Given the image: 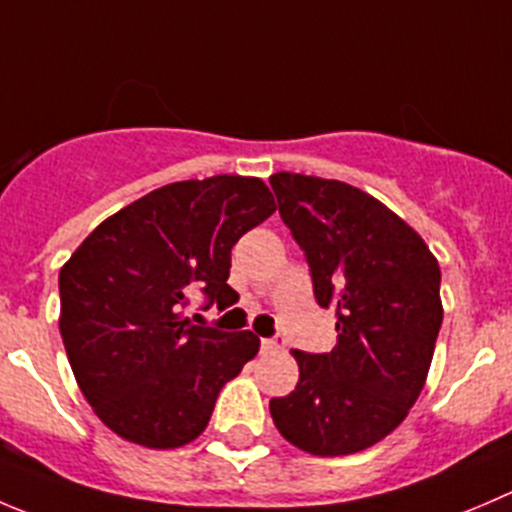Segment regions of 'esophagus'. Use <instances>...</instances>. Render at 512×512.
<instances>
[{
    "mask_svg": "<svg viewBox=\"0 0 512 512\" xmlns=\"http://www.w3.org/2000/svg\"><path fill=\"white\" fill-rule=\"evenodd\" d=\"M260 347L265 352H277V350H282V342L277 340V337H262Z\"/></svg>",
    "mask_w": 512,
    "mask_h": 512,
    "instance_id": "obj_1",
    "label": "esophagus"
}]
</instances>
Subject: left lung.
I'll return each instance as SVG.
<instances>
[{
    "label": "left lung",
    "instance_id": "obj_1",
    "mask_svg": "<svg viewBox=\"0 0 512 512\" xmlns=\"http://www.w3.org/2000/svg\"><path fill=\"white\" fill-rule=\"evenodd\" d=\"M280 217L305 252L330 352L292 350L300 380L270 400L282 438L320 458L360 453L418 400L443 322L440 267L423 237L367 192L322 177H270Z\"/></svg>",
    "mask_w": 512,
    "mask_h": 512
}]
</instances>
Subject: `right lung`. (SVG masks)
I'll use <instances>...</instances> for the list:
<instances>
[{
	"label": "right lung",
	"instance_id": "right-lung-1",
	"mask_svg": "<svg viewBox=\"0 0 512 512\" xmlns=\"http://www.w3.org/2000/svg\"><path fill=\"white\" fill-rule=\"evenodd\" d=\"M277 210L257 177L172 182L107 217L59 270V332L79 390L119 438L170 450L210 423L222 385L257 355L245 332L192 325L197 290L235 305L230 252Z\"/></svg>",
	"mask_w": 512,
	"mask_h": 512
}]
</instances>
